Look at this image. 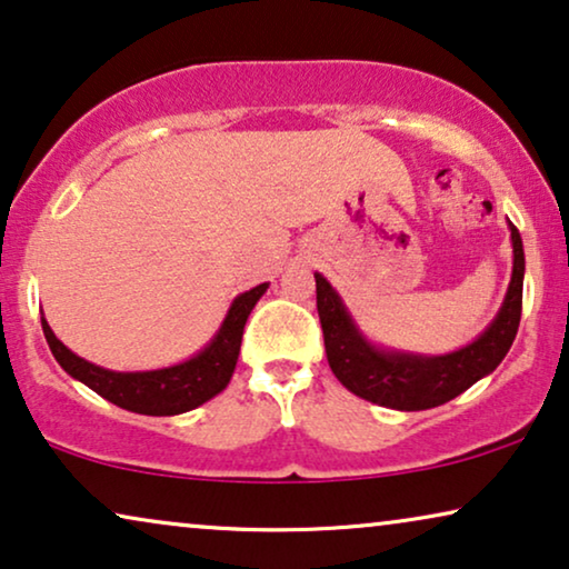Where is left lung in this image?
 I'll list each match as a JSON object with an SVG mask.
<instances>
[{"mask_svg":"<svg viewBox=\"0 0 569 569\" xmlns=\"http://www.w3.org/2000/svg\"><path fill=\"white\" fill-rule=\"evenodd\" d=\"M510 238L516 261H512V279L502 310L473 345L442 357L378 352L357 333L331 284L316 274V306L323 329L326 357L341 386L380 407L422 411L456 399L479 378L492 372L508 355L518 333L520 310H523L526 259L523 240L516 224H510Z\"/></svg>","mask_w":569,"mask_h":569,"instance_id":"8db88e82","label":"left lung"}]
</instances>
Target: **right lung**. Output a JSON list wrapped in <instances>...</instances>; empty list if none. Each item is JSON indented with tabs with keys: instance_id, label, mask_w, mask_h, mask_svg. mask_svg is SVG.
Instances as JSON below:
<instances>
[{
	"instance_id": "obj_1",
	"label": "right lung",
	"mask_w": 569,
	"mask_h": 569,
	"mask_svg": "<svg viewBox=\"0 0 569 569\" xmlns=\"http://www.w3.org/2000/svg\"><path fill=\"white\" fill-rule=\"evenodd\" d=\"M269 284H259L253 290L238 295L232 302L228 318H224L222 329L212 339L204 352L193 357V360L176 365L166 370L150 372H113L92 365L82 357L61 345L53 337V331L41 318L46 341H49L53 357L64 368L69 376L82 380L84 386L92 388L98 396H103L116 407L137 411V415L150 417H170L183 415V411L197 409L222 391L230 383L232 370H236L240 355V339H243V326L251 316V310Z\"/></svg>"
}]
</instances>
